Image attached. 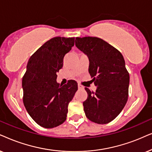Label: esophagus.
Instances as JSON below:
<instances>
[{
	"instance_id": "34e87169",
	"label": "esophagus",
	"mask_w": 152,
	"mask_h": 152,
	"mask_svg": "<svg viewBox=\"0 0 152 152\" xmlns=\"http://www.w3.org/2000/svg\"><path fill=\"white\" fill-rule=\"evenodd\" d=\"M78 89H79V90H83V89H84V87L81 86V85L79 84V83L78 84Z\"/></svg>"
}]
</instances>
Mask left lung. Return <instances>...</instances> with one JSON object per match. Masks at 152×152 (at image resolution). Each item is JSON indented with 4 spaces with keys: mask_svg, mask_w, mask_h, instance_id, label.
<instances>
[{
    "mask_svg": "<svg viewBox=\"0 0 152 152\" xmlns=\"http://www.w3.org/2000/svg\"><path fill=\"white\" fill-rule=\"evenodd\" d=\"M76 46L88 56L89 73L96 86L95 92L86 88L88 98L83 103L88 120L96 124L111 122L128 100L129 74L122 53L98 37H76Z\"/></svg>",
    "mask_w": 152,
    "mask_h": 152,
    "instance_id": "obj_1",
    "label": "left lung"
}]
</instances>
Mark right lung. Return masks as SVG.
<instances>
[{
  "mask_svg": "<svg viewBox=\"0 0 152 152\" xmlns=\"http://www.w3.org/2000/svg\"><path fill=\"white\" fill-rule=\"evenodd\" d=\"M74 37H56L44 43L30 58L22 79L23 104L35 122L51 129L66 120L68 105L78 90V83L56 81L64 56L74 45Z\"/></svg>",
  "mask_w": 152,
  "mask_h": 152,
  "instance_id": "add662e5",
  "label": "right lung"
}]
</instances>
